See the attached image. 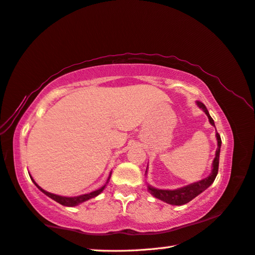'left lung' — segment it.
Returning <instances> with one entry per match:
<instances>
[{"label":"left lung","mask_w":255,"mask_h":255,"mask_svg":"<svg viewBox=\"0 0 255 255\" xmlns=\"http://www.w3.org/2000/svg\"><path fill=\"white\" fill-rule=\"evenodd\" d=\"M199 104V107L202 108L204 110V112L207 113L208 118L210 120V123L211 125L215 126V121L213 119L210 117L209 112L207 110V108L203 103L201 102H197ZM217 139H218V149L216 152V157L215 160H213V169H212V172L211 175L207 178L202 179L201 181H197L195 184H192V185H188L186 186V187L183 188H179V189H176V191H162V189H156V188H153V187H148V191L151 192V194L156 199H159L161 201L165 202V203L168 204H172V205H183L188 203L189 201H192L194 197H196L199 194H201L203 191H205L210 185H211L213 181H215L216 177H217V173H218V169H219V155H220V146H221V138H220V135L217 132Z\"/></svg>","instance_id":"left-lung-1"}]
</instances>
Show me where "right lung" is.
<instances>
[{
  "mask_svg": "<svg viewBox=\"0 0 255 255\" xmlns=\"http://www.w3.org/2000/svg\"><path fill=\"white\" fill-rule=\"evenodd\" d=\"M31 180L34 181L33 178H31ZM34 184H35L36 186H37V187H38V188L40 189V191H42L44 194H45V195H47L48 197H51L52 200L56 201V202H58V203H60V204L66 205V207H75V205H78L79 203H83V202H85V201H87V200H90V199H93V197L98 196L99 194L103 191L104 187H106V185H104L102 188L98 189V191H94V192L88 193V194H84V195H80V196H77V197H63V196H59V195H55V194H52V193H48V192H46V191H44V189L40 188L39 186L35 183V181H34Z\"/></svg>",
  "mask_w": 255,
  "mask_h": 255,
  "instance_id": "right-lung-1",
  "label": "right lung"
}]
</instances>
